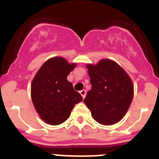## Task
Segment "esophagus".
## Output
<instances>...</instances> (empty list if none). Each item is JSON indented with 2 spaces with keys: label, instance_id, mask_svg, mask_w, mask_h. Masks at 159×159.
<instances>
[{
  "label": "esophagus",
  "instance_id": "esophagus-1",
  "mask_svg": "<svg viewBox=\"0 0 159 159\" xmlns=\"http://www.w3.org/2000/svg\"><path fill=\"white\" fill-rule=\"evenodd\" d=\"M80 95H82L83 99H84V98H85V96H86L87 92L85 91V90H82V91H80Z\"/></svg>",
  "mask_w": 159,
  "mask_h": 159
}]
</instances>
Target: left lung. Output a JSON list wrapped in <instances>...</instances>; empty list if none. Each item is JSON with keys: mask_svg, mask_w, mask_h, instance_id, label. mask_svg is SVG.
I'll return each instance as SVG.
<instances>
[{"mask_svg": "<svg viewBox=\"0 0 159 159\" xmlns=\"http://www.w3.org/2000/svg\"><path fill=\"white\" fill-rule=\"evenodd\" d=\"M92 89L84 102L95 121L112 125L120 121L128 111L134 96L131 79L121 66L109 59L97 64H88Z\"/></svg>", "mask_w": 159, "mask_h": 159, "instance_id": "1", "label": "left lung"}]
</instances>
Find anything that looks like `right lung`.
<instances>
[{"label": "right lung", "mask_w": 159, "mask_h": 159, "mask_svg": "<svg viewBox=\"0 0 159 159\" xmlns=\"http://www.w3.org/2000/svg\"><path fill=\"white\" fill-rule=\"evenodd\" d=\"M76 66L63 57L48 60L38 70L31 85V96L36 112L46 123L65 122L75 105L83 100L67 76Z\"/></svg>", "instance_id": "add662e5"}]
</instances>
